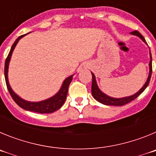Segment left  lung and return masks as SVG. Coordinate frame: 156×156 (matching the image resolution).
<instances>
[{"instance_id": "obj_1", "label": "left lung", "mask_w": 156, "mask_h": 156, "mask_svg": "<svg viewBox=\"0 0 156 156\" xmlns=\"http://www.w3.org/2000/svg\"><path fill=\"white\" fill-rule=\"evenodd\" d=\"M133 35H136L137 37H139L140 39L142 40L145 44H147L145 41V39L144 38L141 34L139 33L138 31H133L130 33ZM151 62H152V59H151V52H150V62H149V74H148V77L147 79V81L144 83V86L140 88V90L139 91H137V93L131 95V96H129V97H125V98H112L106 95L105 94L103 93L101 90H100L98 87L97 82H96V80H95V76L94 75V73H92V86H91V93L92 96L94 97V98L96 99L98 101H99L101 104L106 105H114V106H121L127 104V103L130 102L133 100H134L135 98H137L140 94L142 93L144 90L146 89V87H148V83L150 82V79H151V71H152V65H151Z\"/></svg>"}]
</instances>
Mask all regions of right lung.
<instances>
[{"mask_svg":"<svg viewBox=\"0 0 156 156\" xmlns=\"http://www.w3.org/2000/svg\"><path fill=\"white\" fill-rule=\"evenodd\" d=\"M27 34L22 35L19 37L15 41L13 45L12 46L10 52L8 54V57H7L6 60H5V82H6L7 87L8 90L10 93L11 96H12V99L16 101V104L21 107L22 108L27 111L34 112H38V113H51L57 111L59 108H61L63 104L65 103L66 101V96L68 94V88L69 86L70 83H71L72 80H73V76L67 77L63 82L62 85L60 90H58L55 95H54L53 97L50 98L46 99L44 101H38V102H32V101H27L23 100L20 97H19L9 85V82H8V66H9V62L11 60V57H12V52H13L14 49L16 48V44H18L19 41L21 39L22 37L26 36Z\"/></svg>","mask_w":156,"mask_h":156,"instance_id":"1","label":"right lung"}]
</instances>
